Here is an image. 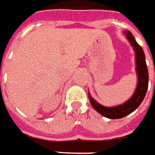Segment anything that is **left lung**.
<instances>
[{
  "instance_id": "obj_1",
  "label": "left lung",
  "mask_w": 155,
  "mask_h": 155,
  "mask_svg": "<svg viewBox=\"0 0 155 155\" xmlns=\"http://www.w3.org/2000/svg\"><path fill=\"white\" fill-rule=\"evenodd\" d=\"M126 34L127 38L128 39L131 46H133L135 52H136V62H137V72L138 75V83H137V89L135 93L131 96V99L126 101L123 104L115 107H104L101 104H98L94 99L89 95L91 104L94 109L104 117L110 118V119H117L125 117L129 114H131L140 106L141 104L145 94L148 89L149 84V73L147 65L145 63V53L143 49L139 44L136 41L135 38L131 32L129 31L124 32Z\"/></svg>"
}]
</instances>
